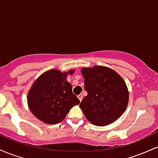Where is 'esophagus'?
Segmentation results:
<instances>
[{
	"label": "esophagus",
	"instance_id": "obj_1",
	"mask_svg": "<svg viewBox=\"0 0 158 158\" xmlns=\"http://www.w3.org/2000/svg\"><path fill=\"white\" fill-rule=\"evenodd\" d=\"M77 97L79 98V101H80V102H81V100H82V98H83V97H82V94H79V95L77 96Z\"/></svg>",
	"mask_w": 158,
	"mask_h": 158
}]
</instances>
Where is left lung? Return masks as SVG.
Wrapping results in <instances>:
<instances>
[{
    "label": "left lung",
    "instance_id": "left-lung-1",
    "mask_svg": "<svg viewBox=\"0 0 158 158\" xmlns=\"http://www.w3.org/2000/svg\"><path fill=\"white\" fill-rule=\"evenodd\" d=\"M81 73L88 95L79 107L86 119L97 126H108L117 120L125 112L129 99L124 79L106 66L82 68Z\"/></svg>",
    "mask_w": 158,
    "mask_h": 158
}]
</instances>
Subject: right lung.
I'll list each match as a JSON object with an SVG mask.
<instances>
[{
  "label": "right lung",
  "instance_id": "1",
  "mask_svg": "<svg viewBox=\"0 0 158 158\" xmlns=\"http://www.w3.org/2000/svg\"><path fill=\"white\" fill-rule=\"evenodd\" d=\"M74 70L62 72L48 70L38 77L27 94V104L32 114L47 124L64 120L70 108L80 101L72 92V85L67 80Z\"/></svg>",
  "mask_w": 158,
  "mask_h": 158
}]
</instances>
